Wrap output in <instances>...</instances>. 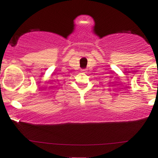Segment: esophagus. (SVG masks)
<instances>
[{
	"label": "esophagus",
	"instance_id": "1",
	"mask_svg": "<svg viewBox=\"0 0 158 158\" xmlns=\"http://www.w3.org/2000/svg\"><path fill=\"white\" fill-rule=\"evenodd\" d=\"M82 72H84V73H86V72H85V71H86V69H82Z\"/></svg>",
	"mask_w": 158,
	"mask_h": 158
}]
</instances>
